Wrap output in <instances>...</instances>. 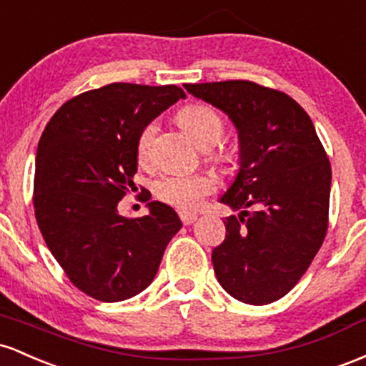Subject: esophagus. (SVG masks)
<instances>
[{
	"instance_id": "34e87169",
	"label": "esophagus",
	"mask_w": 366,
	"mask_h": 366,
	"mask_svg": "<svg viewBox=\"0 0 366 366\" xmlns=\"http://www.w3.org/2000/svg\"><path fill=\"white\" fill-rule=\"evenodd\" d=\"M197 217H199V216H197L195 212H187V211L179 212V219H182L183 224H192V223H195Z\"/></svg>"
}]
</instances>
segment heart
Wrapping results in <instances>:
<instances>
[{"instance_id":"heart-1","label":"heart","mask_w":366,"mask_h":366,"mask_svg":"<svg viewBox=\"0 0 366 366\" xmlns=\"http://www.w3.org/2000/svg\"><path fill=\"white\" fill-rule=\"evenodd\" d=\"M179 124L190 134L200 149L209 150L221 142L224 134L223 119L216 110L205 105H190L179 112ZM157 133V122L152 121L139 131L137 139V154L139 161H147L152 142ZM216 190V179L204 172L194 174H166L154 184L159 200L178 209H197L207 195Z\"/></svg>"}]
</instances>
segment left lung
I'll list each match as a JSON object with an SVG mask.
<instances>
[{
    "mask_svg": "<svg viewBox=\"0 0 366 366\" xmlns=\"http://www.w3.org/2000/svg\"><path fill=\"white\" fill-rule=\"evenodd\" d=\"M228 116L238 133V171L221 204L238 211L212 250L217 282L254 306L278 301L323 244L332 169L313 122L289 94L250 81L184 84Z\"/></svg>",
    "mask_w": 366,
    "mask_h": 366,
    "instance_id": "obj_1",
    "label": "left lung"
}]
</instances>
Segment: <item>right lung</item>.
<instances>
[{"instance_id": "obj_1", "label": "right lung", "mask_w": 366, "mask_h": 366, "mask_svg": "<svg viewBox=\"0 0 366 366\" xmlns=\"http://www.w3.org/2000/svg\"><path fill=\"white\" fill-rule=\"evenodd\" d=\"M187 94L179 86L114 83L65 102L41 134L34 211L69 280L104 302L145 290L182 228L167 204L128 219L119 200L134 190L139 131Z\"/></svg>"}]
</instances>
